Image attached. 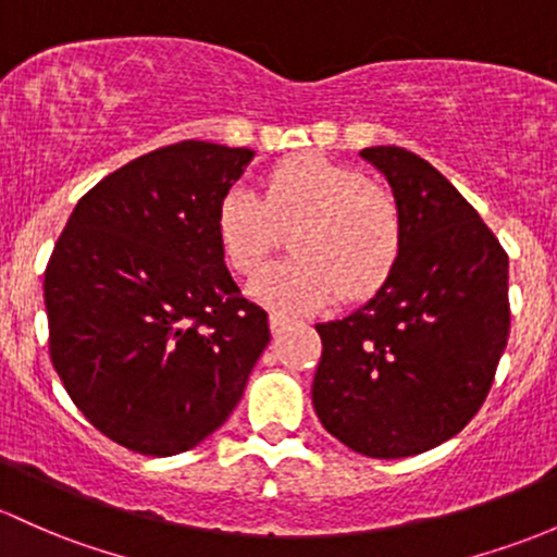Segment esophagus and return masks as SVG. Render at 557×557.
<instances>
[{
  "instance_id": "esophagus-1",
  "label": "esophagus",
  "mask_w": 557,
  "mask_h": 557,
  "mask_svg": "<svg viewBox=\"0 0 557 557\" xmlns=\"http://www.w3.org/2000/svg\"><path fill=\"white\" fill-rule=\"evenodd\" d=\"M292 324H295V321H292L289 315H284V313H271V329H273V334L286 332V329H289Z\"/></svg>"
}]
</instances>
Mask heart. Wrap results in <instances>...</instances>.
<instances>
[{
	"label": "heart",
	"instance_id": "heart-1",
	"mask_svg": "<svg viewBox=\"0 0 557 557\" xmlns=\"http://www.w3.org/2000/svg\"><path fill=\"white\" fill-rule=\"evenodd\" d=\"M292 231L295 257L260 271L257 300L305 313L337 292L380 289L400 249V209L387 185L321 157L281 161L265 194L233 188L218 209V233L238 273H255Z\"/></svg>",
	"mask_w": 557,
	"mask_h": 557
}]
</instances>
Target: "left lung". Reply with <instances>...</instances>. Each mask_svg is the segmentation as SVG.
Wrapping results in <instances>:
<instances>
[{
    "mask_svg": "<svg viewBox=\"0 0 557 557\" xmlns=\"http://www.w3.org/2000/svg\"><path fill=\"white\" fill-rule=\"evenodd\" d=\"M400 209V249L367 305L315 326V414L352 451L414 457L444 444L486 400L507 334V252L433 164L363 148Z\"/></svg>",
    "mask_w": 557,
    "mask_h": 557,
    "instance_id": "8db88e82",
    "label": "left lung"
}]
</instances>
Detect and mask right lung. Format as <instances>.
Wrapping results in <instances>:
<instances>
[{"instance_id": "1", "label": "right lung", "mask_w": 557, "mask_h": 557, "mask_svg": "<svg viewBox=\"0 0 557 557\" xmlns=\"http://www.w3.org/2000/svg\"><path fill=\"white\" fill-rule=\"evenodd\" d=\"M252 157L205 140L137 157L82 196L52 249V367L89 424L129 451L201 444L271 343L218 233L220 201Z\"/></svg>"}]
</instances>
